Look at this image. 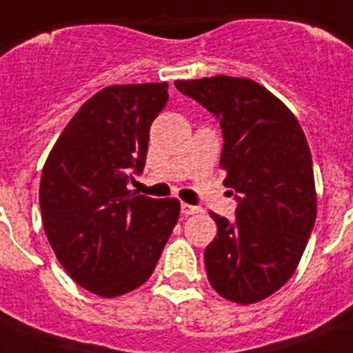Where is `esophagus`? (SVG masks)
<instances>
[{"mask_svg": "<svg viewBox=\"0 0 353 353\" xmlns=\"http://www.w3.org/2000/svg\"><path fill=\"white\" fill-rule=\"evenodd\" d=\"M181 212L185 216L198 214V212H201V207H196V205H188V203H181Z\"/></svg>", "mask_w": 353, "mask_h": 353, "instance_id": "esophagus-1", "label": "esophagus"}]
</instances>
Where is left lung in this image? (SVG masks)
Returning <instances> with one entry per match:
<instances>
[{
    "instance_id": "8db88e82",
    "label": "left lung",
    "mask_w": 353,
    "mask_h": 353,
    "mask_svg": "<svg viewBox=\"0 0 353 353\" xmlns=\"http://www.w3.org/2000/svg\"><path fill=\"white\" fill-rule=\"evenodd\" d=\"M223 133L221 168L234 188L236 218L210 214L218 234L205 249L210 285L223 299L252 304L295 273L317 216L313 163L295 115L249 79L177 80Z\"/></svg>"
}]
</instances>
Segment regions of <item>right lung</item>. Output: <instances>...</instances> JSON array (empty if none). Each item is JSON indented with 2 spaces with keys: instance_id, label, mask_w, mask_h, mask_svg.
Listing matches in <instances>:
<instances>
[{
  "instance_id": "obj_1",
  "label": "right lung",
  "mask_w": 353,
  "mask_h": 353,
  "mask_svg": "<svg viewBox=\"0 0 353 353\" xmlns=\"http://www.w3.org/2000/svg\"><path fill=\"white\" fill-rule=\"evenodd\" d=\"M166 102V82L104 88L63 128L41 172L47 240L69 276L99 296L144 284L179 218L177 199L128 188Z\"/></svg>"
}]
</instances>
